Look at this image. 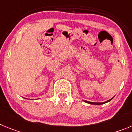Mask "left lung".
<instances>
[{
	"instance_id": "1",
	"label": "left lung",
	"mask_w": 132,
	"mask_h": 132,
	"mask_svg": "<svg viewBox=\"0 0 132 132\" xmlns=\"http://www.w3.org/2000/svg\"><path fill=\"white\" fill-rule=\"evenodd\" d=\"M113 98H112L111 99L109 100L106 101V102H101V103H100V102H88V101H87V100H83L85 102H86V103H90V104H92V105H102V104H104V103H107V102H110L111 100L112 99H113Z\"/></svg>"
}]
</instances>
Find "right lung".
<instances>
[{"label":"right lung","mask_w":132,"mask_h":132,"mask_svg":"<svg viewBox=\"0 0 132 132\" xmlns=\"http://www.w3.org/2000/svg\"><path fill=\"white\" fill-rule=\"evenodd\" d=\"M25 99H26V98H25Z\"/></svg>","instance_id":"obj_1"}]
</instances>
